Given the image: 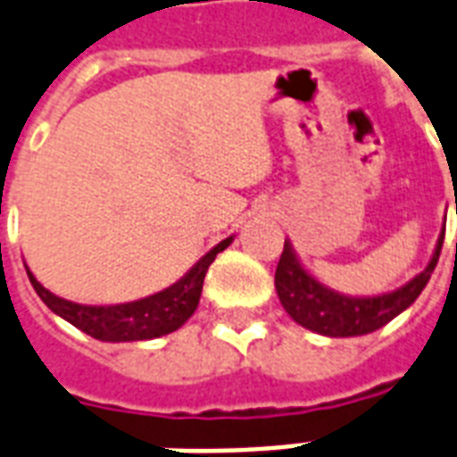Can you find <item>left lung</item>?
I'll return each instance as SVG.
<instances>
[{
  "label": "left lung",
  "mask_w": 457,
  "mask_h": 457,
  "mask_svg": "<svg viewBox=\"0 0 457 457\" xmlns=\"http://www.w3.org/2000/svg\"><path fill=\"white\" fill-rule=\"evenodd\" d=\"M444 235L445 232H441V237H438L434 259L417 278H411L407 286L392 290V293L375 297H346L324 288L322 283H317L300 266L293 254V246L286 242L278 266H276V290H278L280 303L297 324H303L305 329H312L317 334H324V337H361V334L375 332L390 320H395L397 314L404 312L417 300L419 293L427 288L428 278L438 263V256H441Z\"/></svg>",
  "instance_id": "8db88e82"
}]
</instances>
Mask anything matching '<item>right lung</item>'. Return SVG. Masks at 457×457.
Returning <instances> with one entry per match:
<instances>
[{"instance_id": "obj_1", "label": "right lung", "mask_w": 457, "mask_h": 457, "mask_svg": "<svg viewBox=\"0 0 457 457\" xmlns=\"http://www.w3.org/2000/svg\"><path fill=\"white\" fill-rule=\"evenodd\" d=\"M232 237L222 239L215 249L203 256L201 262L195 263L191 271L186 273L184 278L174 283L171 288L154 293L143 300L135 303H123V305H106V307H91V305H77L70 300L53 295L50 290L40 286L38 280L33 278L29 271V278L33 288L40 295V300L60 314L62 320L74 324L77 329L89 334L99 341H143L154 339V337H164L169 332H177L179 327L195 312L198 300H201L203 280L208 273V266L215 262V256L228 249Z\"/></svg>"}]
</instances>
